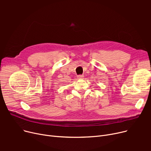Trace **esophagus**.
<instances>
[{
	"instance_id": "obj_1",
	"label": "esophagus",
	"mask_w": 151,
	"mask_h": 151,
	"mask_svg": "<svg viewBox=\"0 0 151 151\" xmlns=\"http://www.w3.org/2000/svg\"><path fill=\"white\" fill-rule=\"evenodd\" d=\"M83 78H84V75H80L78 76V79H82Z\"/></svg>"
}]
</instances>
